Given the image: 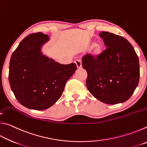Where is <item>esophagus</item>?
I'll return each instance as SVG.
<instances>
[{
    "label": "esophagus",
    "instance_id": "34e87169",
    "mask_svg": "<svg viewBox=\"0 0 147 147\" xmlns=\"http://www.w3.org/2000/svg\"><path fill=\"white\" fill-rule=\"evenodd\" d=\"M75 63L77 65V67L78 68H80L82 67V61L80 60V59H76V60H75Z\"/></svg>",
    "mask_w": 147,
    "mask_h": 147
}]
</instances>
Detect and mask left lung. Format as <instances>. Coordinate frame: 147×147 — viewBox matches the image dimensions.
Here are the masks:
<instances>
[{
  "instance_id": "8db88e82",
  "label": "left lung",
  "mask_w": 147,
  "mask_h": 147,
  "mask_svg": "<svg viewBox=\"0 0 147 147\" xmlns=\"http://www.w3.org/2000/svg\"><path fill=\"white\" fill-rule=\"evenodd\" d=\"M106 49L100 54H88L82 67L88 73L86 86L91 94L102 102L115 104L130 98L139 81V58L127 39L101 32Z\"/></svg>"
}]
</instances>
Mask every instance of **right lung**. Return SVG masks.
<instances>
[{"mask_svg": "<svg viewBox=\"0 0 147 147\" xmlns=\"http://www.w3.org/2000/svg\"><path fill=\"white\" fill-rule=\"evenodd\" d=\"M49 40L41 32L27 36L12 54L9 82L19 102L26 108L43 110L50 108L63 93L67 81L76 65H62L42 54L41 47Z\"/></svg>", "mask_w": 147, "mask_h": 147, "instance_id": "right-lung-1", "label": "right lung"}]
</instances>
